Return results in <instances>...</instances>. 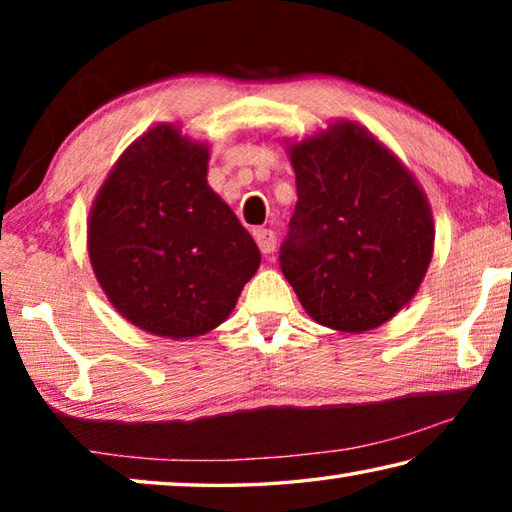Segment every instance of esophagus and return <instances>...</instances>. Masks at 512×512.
Masks as SVG:
<instances>
[{
    "mask_svg": "<svg viewBox=\"0 0 512 512\" xmlns=\"http://www.w3.org/2000/svg\"><path fill=\"white\" fill-rule=\"evenodd\" d=\"M255 241L259 250H262L264 255H271L275 250V232L273 230H266V228H257L255 230Z\"/></svg>",
    "mask_w": 512,
    "mask_h": 512,
    "instance_id": "34e87169",
    "label": "esophagus"
}]
</instances>
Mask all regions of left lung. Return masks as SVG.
Returning <instances> with one entry per match:
<instances>
[{
  "instance_id": "obj_1",
  "label": "left lung",
  "mask_w": 512,
  "mask_h": 512,
  "mask_svg": "<svg viewBox=\"0 0 512 512\" xmlns=\"http://www.w3.org/2000/svg\"><path fill=\"white\" fill-rule=\"evenodd\" d=\"M298 203L280 268L316 323L384 325L422 284L433 216L411 171L368 128L336 121L291 144Z\"/></svg>"
}]
</instances>
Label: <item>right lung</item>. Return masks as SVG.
Here are the masks:
<instances>
[{
    "mask_svg": "<svg viewBox=\"0 0 512 512\" xmlns=\"http://www.w3.org/2000/svg\"><path fill=\"white\" fill-rule=\"evenodd\" d=\"M207 160L178 126H155L117 160L90 212V262L112 307L176 341L221 325L262 259L207 185Z\"/></svg>",
    "mask_w": 512,
    "mask_h": 512,
    "instance_id": "obj_1",
    "label": "right lung"
}]
</instances>
